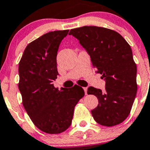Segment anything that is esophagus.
<instances>
[{
    "instance_id": "34e87169",
    "label": "esophagus",
    "mask_w": 150,
    "mask_h": 150,
    "mask_svg": "<svg viewBox=\"0 0 150 150\" xmlns=\"http://www.w3.org/2000/svg\"><path fill=\"white\" fill-rule=\"evenodd\" d=\"M83 90H84V91H85V93H86V94H87L88 88H87V87H84V88H83Z\"/></svg>"
}]
</instances>
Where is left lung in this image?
Wrapping results in <instances>:
<instances>
[{"mask_svg":"<svg viewBox=\"0 0 150 150\" xmlns=\"http://www.w3.org/2000/svg\"><path fill=\"white\" fill-rule=\"evenodd\" d=\"M69 35L86 48L93 68L105 81L104 91L92 86L88 88V94L99 100L91 110L93 119L107 127L121 123L130 114L137 92V64L131 46L118 33L101 27L72 29Z\"/></svg>","mask_w":150,"mask_h":150,"instance_id":"8db88e82","label":"left lung"}]
</instances>
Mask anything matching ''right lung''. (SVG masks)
<instances>
[{"label":"right lung","instance_id":"1","mask_svg":"<svg viewBox=\"0 0 150 150\" xmlns=\"http://www.w3.org/2000/svg\"><path fill=\"white\" fill-rule=\"evenodd\" d=\"M68 32H49L32 41L19 63L22 104L34 125L46 134H60L70 126L75 105L85 95L78 85L59 90L52 83L59 75V46Z\"/></svg>","mask_w":150,"mask_h":150}]
</instances>
